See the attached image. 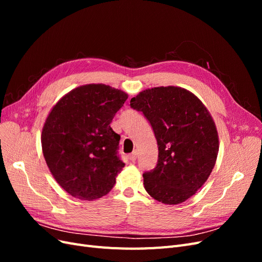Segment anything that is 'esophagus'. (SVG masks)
<instances>
[{
    "mask_svg": "<svg viewBox=\"0 0 262 262\" xmlns=\"http://www.w3.org/2000/svg\"><path fill=\"white\" fill-rule=\"evenodd\" d=\"M137 150H134V152H132L130 155H129V160L131 161V162H134L137 160Z\"/></svg>",
    "mask_w": 262,
    "mask_h": 262,
    "instance_id": "34e87169",
    "label": "esophagus"
}]
</instances>
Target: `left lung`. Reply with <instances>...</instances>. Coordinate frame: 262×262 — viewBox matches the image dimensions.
<instances>
[{
	"label": "left lung",
	"instance_id": "1",
	"mask_svg": "<svg viewBox=\"0 0 262 262\" xmlns=\"http://www.w3.org/2000/svg\"><path fill=\"white\" fill-rule=\"evenodd\" d=\"M130 106L143 113L157 141L156 167L143 173L147 193L165 204L186 201L208 180L216 162L219 134L209 110L177 86L145 90Z\"/></svg>",
	"mask_w": 262,
	"mask_h": 262
}]
</instances>
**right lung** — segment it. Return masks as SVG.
<instances>
[{
    "label": "right lung",
    "mask_w": 262,
    "mask_h": 262,
    "mask_svg": "<svg viewBox=\"0 0 262 262\" xmlns=\"http://www.w3.org/2000/svg\"><path fill=\"white\" fill-rule=\"evenodd\" d=\"M128 94L105 84L69 92L53 106L42 128V153L53 178L68 193L93 201L106 195L124 167L113 119Z\"/></svg>",
    "instance_id": "obj_1"
}]
</instances>
